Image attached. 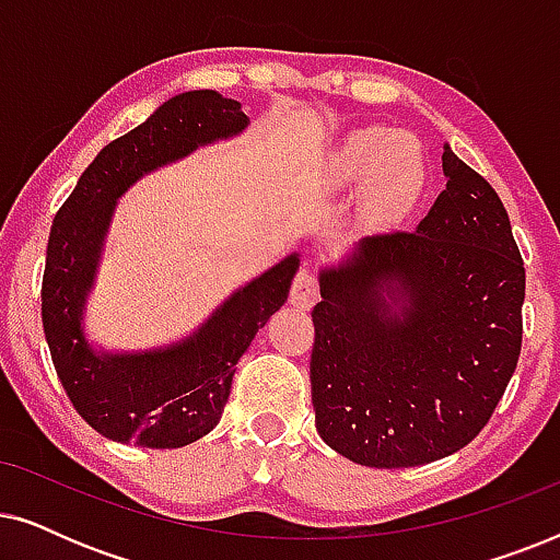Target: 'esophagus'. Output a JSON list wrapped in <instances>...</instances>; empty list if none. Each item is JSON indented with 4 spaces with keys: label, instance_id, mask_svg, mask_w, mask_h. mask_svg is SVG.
Here are the masks:
<instances>
[{
    "label": "esophagus",
    "instance_id": "1",
    "mask_svg": "<svg viewBox=\"0 0 560 560\" xmlns=\"http://www.w3.org/2000/svg\"><path fill=\"white\" fill-rule=\"evenodd\" d=\"M318 301V282L308 270H301L293 280V290H290V303L301 311H311Z\"/></svg>",
    "mask_w": 560,
    "mask_h": 560
}]
</instances>
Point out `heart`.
<instances>
[{
  "label": "heart",
  "instance_id": "heart-1",
  "mask_svg": "<svg viewBox=\"0 0 560 560\" xmlns=\"http://www.w3.org/2000/svg\"><path fill=\"white\" fill-rule=\"evenodd\" d=\"M326 183L339 190L366 183V209L380 219L397 217L410 209L423 190V150L416 137L397 129H351L326 160Z\"/></svg>",
  "mask_w": 560,
  "mask_h": 560
}]
</instances>
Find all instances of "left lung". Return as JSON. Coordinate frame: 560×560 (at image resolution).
Wrapping results in <instances>:
<instances>
[{
    "label": "left lung",
    "instance_id": "1",
    "mask_svg": "<svg viewBox=\"0 0 560 560\" xmlns=\"http://www.w3.org/2000/svg\"><path fill=\"white\" fill-rule=\"evenodd\" d=\"M416 232L370 236L318 270V435L374 469L456 454L504 395L523 343L525 267L494 188L443 144Z\"/></svg>",
    "mask_w": 560,
    "mask_h": 560
}]
</instances>
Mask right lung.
Masks as SVG:
<instances>
[{"instance_id":"1","label":"right lung","mask_w":560,"mask_h":560,"mask_svg":"<svg viewBox=\"0 0 560 560\" xmlns=\"http://www.w3.org/2000/svg\"><path fill=\"white\" fill-rule=\"evenodd\" d=\"M249 127L219 91L167 98L140 127L106 144L52 219L43 275V331L66 395L104 439L142 448L188 446L219 425L244 351L288 301L301 255L232 290L183 339L106 349L89 339L86 311L119 198L160 167Z\"/></svg>"}]
</instances>
